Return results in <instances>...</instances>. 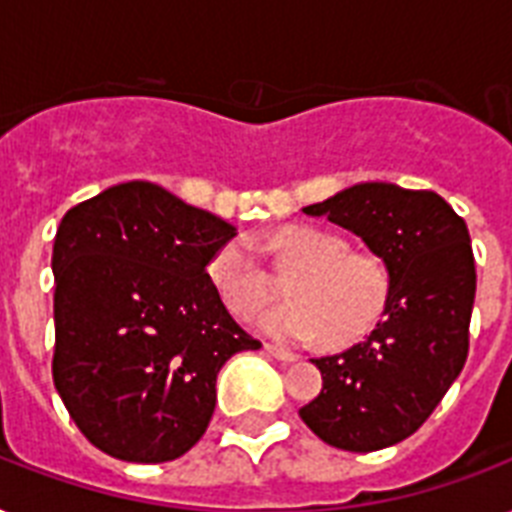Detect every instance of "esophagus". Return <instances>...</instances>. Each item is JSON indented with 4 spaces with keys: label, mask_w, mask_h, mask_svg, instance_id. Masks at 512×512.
<instances>
[{
    "label": "esophagus",
    "mask_w": 512,
    "mask_h": 512,
    "mask_svg": "<svg viewBox=\"0 0 512 512\" xmlns=\"http://www.w3.org/2000/svg\"><path fill=\"white\" fill-rule=\"evenodd\" d=\"M265 353L273 358H279V361H284V364H292V361H297V353H292V350L281 348V345H271V342H265Z\"/></svg>",
    "instance_id": "esophagus-1"
}]
</instances>
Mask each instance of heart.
<instances>
[{"instance_id": "b5f03b06", "label": "heart", "mask_w": 512, "mask_h": 512, "mask_svg": "<svg viewBox=\"0 0 512 512\" xmlns=\"http://www.w3.org/2000/svg\"><path fill=\"white\" fill-rule=\"evenodd\" d=\"M273 249L300 271L287 281L292 303L260 316V329L273 340L332 342L364 337L382 319L390 297V271L374 252L348 249V241L316 225H289L273 236ZM209 281L225 308L249 319L273 295L271 276L252 244L228 241L209 260Z\"/></svg>"}]
</instances>
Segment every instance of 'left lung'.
<instances>
[{
  "label": "left lung",
  "mask_w": 512,
  "mask_h": 512,
  "mask_svg": "<svg viewBox=\"0 0 512 512\" xmlns=\"http://www.w3.org/2000/svg\"><path fill=\"white\" fill-rule=\"evenodd\" d=\"M303 212L361 236L390 271L385 316L353 348L311 358L324 388L300 409L329 446L377 452L412 436L465 366L476 300L468 225L438 193L393 183H358Z\"/></svg>",
  "instance_id": "obj_1"
}]
</instances>
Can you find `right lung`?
Instances as JSON below:
<instances>
[{"instance_id": "add662e5", "label": "right lung", "mask_w": 512, "mask_h": 512, "mask_svg": "<svg viewBox=\"0 0 512 512\" xmlns=\"http://www.w3.org/2000/svg\"><path fill=\"white\" fill-rule=\"evenodd\" d=\"M236 228L146 180L60 220L52 247V380L92 446L124 462L183 457L215 412L217 372L260 342L207 265Z\"/></svg>"}]
</instances>
